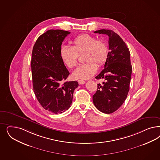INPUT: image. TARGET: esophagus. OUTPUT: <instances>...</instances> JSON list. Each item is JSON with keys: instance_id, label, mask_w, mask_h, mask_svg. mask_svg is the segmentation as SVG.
Listing matches in <instances>:
<instances>
[{"instance_id": "esophagus-1", "label": "esophagus", "mask_w": 160, "mask_h": 160, "mask_svg": "<svg viewBox=\"0 0 160 160\" xmlns=\"http://www.w3.org/2000/svg\"><path fill=\"white\" fill-rule=\"evenodd\" d=\"M78 83L79 84V85H82V84H84L85 83V81H83V80H78Z\"/></svg>"}]
</instances>
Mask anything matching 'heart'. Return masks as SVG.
Segmentation results:
<instances>
[{
  "mask_svg": "<svg viewBox=\"0 0 160 160\" xmlns=\"http://www.w3.org/2000/svg\"><path fill=\"white\" fill-rule=\"evenodd\" d=\"M85 53L83 61L73 72L75 79H87L92 77L97 70V66L103 65L106 61L108 49L102 39H97L95 36L82 34L77 36L72 42V47L63 46L60 51L62 61L69 68L75 67L78 64V55Z\"/></svg>",
  "mask_w": 160,
  "mask_h": 160,
  "instance_id": "b5f03b06",
  "label": "heart"
}]
</instances>
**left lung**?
I'll return each mask as SVG.
<instances>
[{"instance_id":"left-lung-1","label":"left lung","mask_w":160,"mask_h":160,"mask_svg":"<svg viewBox=\"0 0 160 160\" xmlns=\"http://www.w3.org/2000/svg\"><path fill=\"white\" fill-rule=\"evenodd\" d=\"M94 33L109 36V51L104 69L95 77L105 81L98 83L93 102L101 112L111 113L123 104L129 92L132 71L130 52L122 38L112 30L101 29Z\"/></svg>"}]
</instances>
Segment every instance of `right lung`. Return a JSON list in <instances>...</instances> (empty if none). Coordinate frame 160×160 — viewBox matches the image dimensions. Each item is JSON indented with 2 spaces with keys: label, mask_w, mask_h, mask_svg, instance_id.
Here are the masks:
<instances>
[{
  "label": "right lung",
  "mask_w": 160,
  "mask_h": 160,
  "mask_svg": "<svg viewBox=\"0 0 160 160\" xmlns=\"http://www.w3.org/2000/svg\"><path fill=\"white\" fill-rule=\"evenodd\" d=\"M69 32L51 29L39 36L33 48L31 69L33 91L42 107L61 113L71 107L77 81H65L69 72L60 55L62 42Z\"/></svg>",
  "instance_id": "right-lung-1"
}]
</instances>
